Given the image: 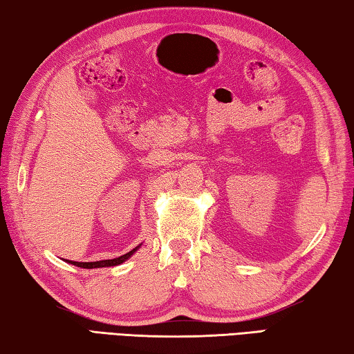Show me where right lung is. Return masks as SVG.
Masks as SVG:
<instances>
[{
    "instance_id": "add662e5",
    "label": "right lung",
    "mask_w": 354,
    "mask_h": 354,
    "mask_svg": "<svg viewBox=\"0 0 354 354\" xmlns=\"http://www.w3.org/2000/svg\"><path fill=\"white\" fill-rule=\"evenodd\" d=\"M141 247L136 245L133 250H130L127 253H124V255L118 257V258H113V259H102V261H90V263H77V261H71V259H64V261L70 263L73 266H77V268H82V269H97V268H111V266H120L122 264L124 261H127V259L133 255V253L138 250Z\"/></svg>"
}]
</instances>
